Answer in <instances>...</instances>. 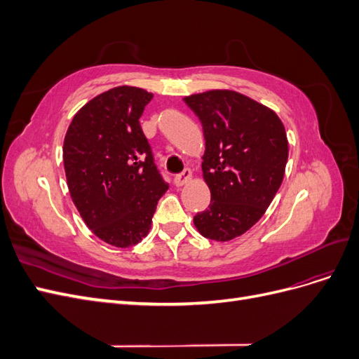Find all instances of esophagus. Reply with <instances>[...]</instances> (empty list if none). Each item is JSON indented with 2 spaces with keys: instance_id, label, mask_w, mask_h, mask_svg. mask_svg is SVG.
<instances>
[{
  "instance_id": "1",
  "label": "esophagus",
  "mask_w": 359,
  "mask_h": 359,
  "mask_svg": "<svg viewBox=\"0 0 359 359\" xmlns=\"http://www.w3.org/2000/svg\"><path fill=\"white\" fill-rule=\"evenodd\" d=\"M190 180H191V170L190 169H184L180 173V175H177L175 178H173V182H175V186L181 187V186H184V184H187Z\"/></svg>"
}]
</instances>
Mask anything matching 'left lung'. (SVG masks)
Wrapping results in <instances>:
<instances>
[{
  "mask_svg": "<svg viewBox=\"0 0 359 359\" xmlns=\"http://www.w3.org/2000/svg\"><path fill=\"white\" fill-rule=\"evenodd\" d=\"M203 128V180L208 208L194 215L198 232L231 241L256 224L273 202L289 156L286 130L277 114L231 90L184 97Z\"/></svg>",
  "mask_w": 359,
  "mask_h": 359,
  "instance_id": "left-lung-1",
  "label": "left lung"
}]
</instances>
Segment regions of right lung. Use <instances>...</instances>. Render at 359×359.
<instances>
[{"mask_svg":"<svg viewBox=\"0 0 359 359\" xmlns=\"http://www.w3.org/2000/svg\"><path fill=\"white\" fill-rule=\"evenodd\" d=\"M153 94L115 86L72 119L62 160L72 201L102 241L127 248L148 235L158 199L169 189L139 118Z\"/></svg>","mask_w":359,"mask_h":359,"instance_id":"obj_1","label":"right lung"}]
</instances>
